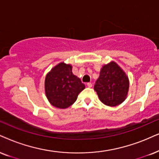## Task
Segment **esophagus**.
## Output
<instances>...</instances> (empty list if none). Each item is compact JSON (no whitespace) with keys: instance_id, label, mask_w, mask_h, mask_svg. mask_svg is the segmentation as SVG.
<instances>
[{"instance_id":"1","label":"esophagus","mask_w":159,"mask_h":159,"mask_svg":"<svg viewBox=\"0 0 159 159\" xmlns=\"http://www.w3.org/2000/svg\"><path fill=\"white\" fill-rule=\"evenodd\" d=\"M86 85H87V86H88V87H92V83H90V82H89V83H87V84H86Z\"/></svg>"}]
</instances>
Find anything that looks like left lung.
<instances>
[{
	"mask_svg": "<svg viewBox=\"0 0 159 159\" xmlns=\"http://www.w3.org/2000/svg\"><path fill=\"white\" fill-rule=\"evenodd\" d=\"M129 81L125 73L115 62L104 65L94 89L100 101L109 106L122 103L127 97Z\"/></svg>",
	"mask_w": 159,
	"mask_h": 159,
	"instance_id": "8db88e82",
	"label": "left lung"
}]
</instances>
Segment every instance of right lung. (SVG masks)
Wrapping results in <instances>:
<instances>
[{
  "label": "right lung",
  "instance_id": "obj_1",
  "mask_svg": "<svg viewBox=\"0 0 159 159\" xmlns=\"http://www.w3.org/2000/svg\"><path fill=\"white\" fill-rule=\"evenodd\" d=\"M85 85L72 72V66L64 62L59 64L46 75L45 93L53 106L66 108L75 103L78 94Z\"/></svg>",
  "mask_w": 159,
  "mask_h": 159
}]
</instances>
